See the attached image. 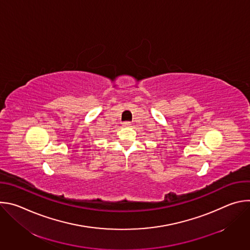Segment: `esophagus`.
<instances>
[{"label": "esophagus", "mask_w": 250, "mask_h": 250, "mask_svg": "<svg viewBox=\"0 0 250 250\" xmlns=\"http://www.w3.org/2000/svg\"><path fill=\"white\" fill-rule=\"evenodd\" d=\"M122 125H123V126L127 127V126H129V125H130V123H129V122H125V123H123Z\"/></svg>", "instance_id": "34e87169"}]
</instances>
